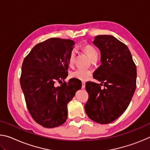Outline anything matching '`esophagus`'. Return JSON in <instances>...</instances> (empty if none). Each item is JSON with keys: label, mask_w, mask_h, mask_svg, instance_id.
Instances as JSON below:
<instances>
[{"label": "esophagus", "mask_w": 150, "mask_h": 150, "mask_svg": "<svg viewBox=\"0 0 150 150\" xmlns=\"http://www.w3.org/2000/svg\"><path fill=\"white\" fill-rule=\"evenodd\" d=\"M85 88V83L83 82L82 83V88Z\"/></svg>", "instance_id": "obj_1"}]
</instances>
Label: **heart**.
<instances>
[{"mask_svg": "<svg viewBox=\"0 0 150 150\" xmlns=\"http://www.w3.org/2000/svg\"><path fill=\"white\" fill-rule=\"evenodd\" d=\"M83 50L86 54L88 55V57L90 58L91 60L93 59L94 57H96L98 55V53L96 50L94 48L92 45L89 44H85L82 47ZM75 58V51L72 50L70 53L69 59H68V63L70 66H72L74 63ZM71 77L76 79L80 80L81 81H87L89 80L91 76H92V72L88 70H84L81 69H76L70 73Z\"/></svg>", "mask_w": 150, "mask_h": 150, "instance_id": "obj_1", "label": "heart"}]
</instances>
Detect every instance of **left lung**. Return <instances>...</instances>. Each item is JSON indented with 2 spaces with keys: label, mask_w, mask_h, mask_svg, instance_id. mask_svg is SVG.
<instances>
[{
  "label": "left lung",
  "mask_w": 150,
  "mask_h": 150,
  "mask_svg": "<svg viewBox=\"0 0 150 150\" xmlns=\"http://www.w3.org/2000/svg\"><path fill=\"white\" fill-rule=\"evenodd\" d=\"M93 44L101 55V65L93 77L101 83H86L88 98L85 109L92 120L108 124L122 115L130 103L136 87V66L128 47L112 35H98Z\"/></svg>",
  "instance_id": "8db88e82"
}]
</instances>
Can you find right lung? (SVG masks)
<instances>
[{
  "label": "right lung",
  "instance_id": "right-lung-1",
  "mask_svg": "<svg viewBox=\"0 0 150 150\" xmlns=\"http://www.w3.org/2000/svg\"><path fill=\"white\" fill-rule=\"evenodd\" d=\"M74 41L52 38L39 43L24 58L20 85L27 108L38 124L47 128H55L67 118V104L81 89L80 80L68 75V59ZM64 82L59 87L56 81Z\"/></svg>",
  "mask_w": 150,
  "mask_h": 150
}]
</instances>
